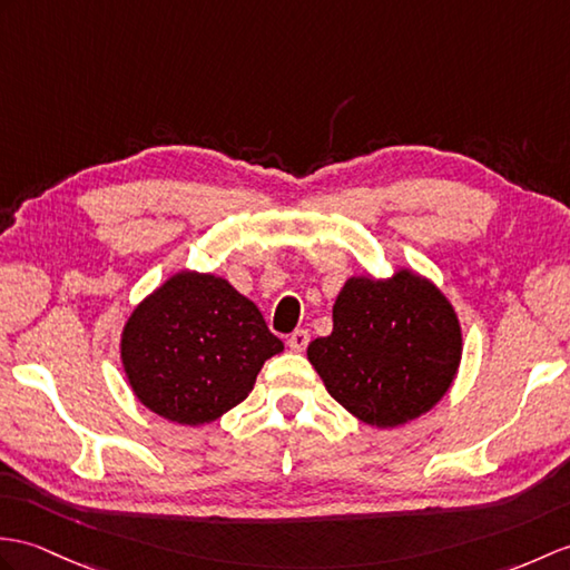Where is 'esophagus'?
<instances>
[{"label": "esophagus", "mask_w": 570, "mask_h": 570, "mask_svg": "<svg viewBox=\"0 0 570 570\" xmlns=\"http://www.w3.org/2000/svg\"><path fill=\"white\" fill-rule=\"evenodd\" d=\"M308 342H311L308 330H294V333H291V337H288V347L294 352H303L308 347Z\"/></svg>", "instance_id": "esophagus-1"}]
</instances>
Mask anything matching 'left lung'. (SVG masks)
<instances>
[{
    "label": "left lung",
    "instance_id": "1",
    "mask_svg": "<svg viewBox=\"0 0 570 570\" xmlns=\"http://www.w3.org/2000/svg\"><path fill=\"white\" fill-rule=\"evenodd\" d=\"M327 393L374 428H399L442 399L461 360L454 308L422 276H352L333 306V333L308 345Z\"/></svg>",
    "mask_w": 570,
    "mask_h": 570
}]
</instances>
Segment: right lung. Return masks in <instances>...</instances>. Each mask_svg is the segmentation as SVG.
<instances>
[{"instance_id":"obj_1","label":"right lung","mask_w":570,"mask_h":570,"mask_svg":"<svg viewBox=\"0 0 570 570\" xmlns=\"http://www.w3.org/2000/svg\"><path fill=\"white\" fill-rule=\"evenodd\" d=\"M284 342L253 301L218 276L181 272L128 317L121 360L142 405L179 425H206L245 401Z\"/></svg>"}]
</instances>
